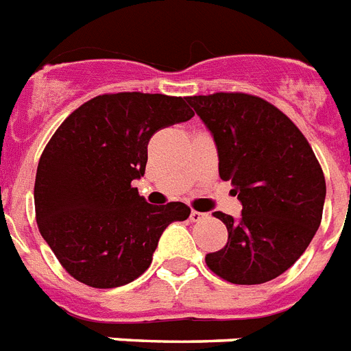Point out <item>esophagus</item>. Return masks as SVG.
Listing matches in <instances>:
<instances>
[{
    "mask_svg": "<svg viewBox=\"0 0 351 351\" xmlns=\"http://www.w3.org/2000/svg\"><path fill=\"white\" fill-rule=\"evenodd\" d=\"M206 217H208L206 213L195 211V209H191V213H190V220H191V221H200V220H204Z\"/></svg>",
    "mask_w": 351,
    "mask_h": 351,
    "instance_id": "34e87169",
    "label": "esophagus"
}]
</instances>
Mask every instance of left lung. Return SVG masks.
Returning a JSON list of instances; mask_svg holds the SVG:
<instances>
[{
	"label": "left lung",
	"instance_id": "1",
	"mask_svg": "<svg viewBox=\"0 0 351 351\" xmlns=\"http://www.w3.org/2000/svg\"><path fill=\"white\" fill-rule=\"evenodd\" d=\"M186 101L211 131L220 178L243 206L238 220L213 213L229 238L206 265L227 282H268L295 265L322 223V167L291 119L265 99L217 92Z\"/></svg>",
	"mask_w": 351,
	"mask_h": 351
}]
</instances>
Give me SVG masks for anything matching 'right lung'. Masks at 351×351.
I'll return each instance as SVG.
<instances>
[{
    "mask_svg": "<svg viewBox=\"0 0 351 351\" xmlns=\"http://www.w3.org/2000/svg\"><path fill=\"white\" fill-rule=\"evenodd\" d=\"M193 115L184 97L104 94L51 136L37 167L35 215L71 277L99 289L133 282L151 266L163 230L190 217L182 202L147 204L131 182L145 173L152 134Z\"/></svg>",
    "mask_w": 351,
    "mask_h": 351,
    "instance_id": "add662e5",
    "label": "right lung"
}]
</instances>
